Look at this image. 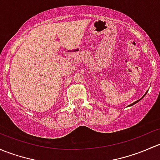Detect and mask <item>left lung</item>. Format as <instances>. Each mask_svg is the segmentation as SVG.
Returning <instances> with one entry per match:
<instances>
[{"instance_id":"8db88e82","label":"left lung","mask_w":160,"mask_h":160,"mask_svg":"<svg viewBox=\"0 0 160 160\" xmlns=\"http://www.w3.org/2000/svg\"><path fill=\"white\" fill-rule=\"evenodd\" d=\"M146 93H145V95H146ZM143 97H144V96H143ZM140 100H141V99H140ZM137 100V101H136V102H134L133 103H132V104H131L130 106H132V105H134V104H135V103H137V102H139V100Z\"/></svg>"}]
</instances>
